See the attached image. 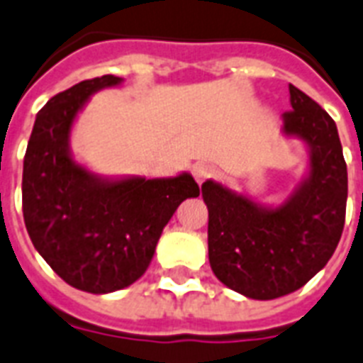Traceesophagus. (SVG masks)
<instances>
[{"instance_id":"esophagus-1","label":"esophagus","mask_w":363,"mask_h":363,"mask_svg":"<svg viewBox=\"0 0 363 363\" xmlns=\"http://www.w3.org/2000/svg\"><path fill=\"white\" fill-rule=\"evenodd\" d=\"M213 173H215L213 165L205 164V162H198V164L192 167V175L194 179L198 181V184H201V182L207 181L209 177H213Z\"/></svg>"}]
</instances>
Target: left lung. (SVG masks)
Instances as JSON below:
<instances>
[{"mask_svg":"<svg viewBox=\"0 0 363 363\" xmlns=\"http://www.w3.org/2000/svg\"><path fill=\"white\" fill-rule=\"evenodd\" d=\"M292 111L282 133L305 143L309 171L281 205H264L213 179L201 184L209 209V264L216 279L250 299L296 292L337 248L347 211V164L337 125L288 84Z\"/></svg>","mask_w":363,"mask_h":363,"instance_id":"left-lung-1","label":"left lung"}]
</instances>
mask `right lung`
I'll return each mask as SVG.
<instances>
[{
  "label": "right lung",
  "instance_id": "add662e5",
  "mask_svg": "<svg viewBox=\"0 0 363 363\" xmlns=\"http://www.w3.org/2000/svg\"><path fill=\"white\" fill-rule=\"evenodd\" d=\"M104 75L48 99L35 116L22 173L26 230L56 275L77 290L109 294L130 286L152 262L177 207L198 198L190 173L167 179L101 177L71 154V128L90 96L121 86Z\"/></svg>",
  "mask_w": 363,
  "mask_h": 363
}]
</instances>
